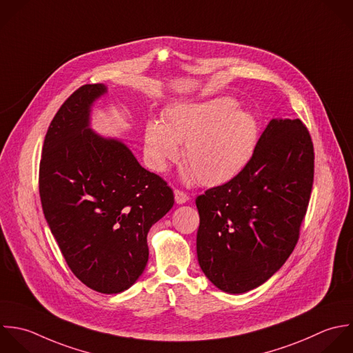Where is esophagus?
I'll return each instance as SVG.
<instances>
[{
  "label": "esophagus",
  "instance_id": "esophagus-1",
  "mask_svg": "<svg viewBox=\"0 0 353 353\" xmlns=\"http://www.w3.org/2000/svg\"><path fill=\"white\" fill-rule=\"evenodd\" d=\"M188 199H190V196H188L185 192H183V191H180V190H176V191H174V201H176L177 205L187 203Z\"/></svg>",
  "mask_w": 353,
  "mask_h": 353
}]
</instances>
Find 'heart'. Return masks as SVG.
<instances>
[{"label":"heart","mask_w":353,"mask_h":353,"mask_svg":"<svg viewBox=\"0 0 353 353\" xmlns=\"http://www.w3.org/2000/svg\"><path fill=\"white\" fill-rule=\"evenodd\" d=\"M230 96L198 103H177L165 111L163 122L150 119L144 128V157L148 166L163 173L180 155L188 163L185 177L205 185L232 180L250 162L260 136L256 117L236 110Z\"/></svg>","instance_id":"obj_1"}]
</instances>
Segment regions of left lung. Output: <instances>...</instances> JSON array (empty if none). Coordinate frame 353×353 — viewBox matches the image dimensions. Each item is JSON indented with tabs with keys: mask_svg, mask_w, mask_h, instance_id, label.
Segmentation results:
<instances>
[{
	"mask_svg": "<svg viewBox=\"0 0 353 353\" xmlns=\"http://www.w3.org/2000/svg\"><path fill=\"white\" fill-rule=\"evenodd\" d=\"M314 144L300 119H271L246 168L195 201L196 254L220 290L267 282L294 250L314 183Z\"/></svg>",
	"mask_w": 353,
	"mask_h": 353,
	"instance_id": "obj_1",
	"label": "left lung"
}]
</instances>
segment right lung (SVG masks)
Instances as JSON below:
<instances>
[{
	"mask_svg": "<svg viewBox=\"0 0 353 353\" xmlns=\"http://www.w3.org/2000/svg\"><path fill=\"white\" fill-rule=\"evenodd\" d=\"M105 93L103 83L83 85L56 112L42 148L39 196L72 274L92 290L117 294L143 274L147 234L174 196L125 143L92 130V105Z\"/></svg>",
	"mask_w": 353,
	"mask_h": 353,
	"instance_id": "obj_1",
	"label": "right lung"
}]
</instances>
